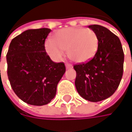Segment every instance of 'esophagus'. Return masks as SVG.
<instances>
[{"label": "esophagus", "mask_w": 132, "mask_h": 132, "mask_svg": "<svg viewBox=\"0 0 132 132\" xmlns=\"http://www.w3.org/2000/svg\"><path fill=\"white\" fill-rule=\"evenodd\" d=\"M65 66H66V68H67V69L72 68H73V65H72L71 64L67 63V64H65Z\"/></svg>", "instance_id": "obj_1"}]
</instances>
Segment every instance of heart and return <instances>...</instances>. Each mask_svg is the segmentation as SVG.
Wrapping results in <instances>:
<instances>
[{
	"label": "heart",
	"instance_id": "b5f03b06",
	"mask_svg": "<svg viewBox=\"0 0 132 132\" xmlns=\"http://www.w3.org/2000/svg\"><path fill=\"white\" fill-rule=\"evenodd\" d=\"M98 43V37L92 29L71 27L59 31L54 36V41L47 39L45 48L56 61L61 60L64 55V51H67L73 61L85 62L95 55Z\"/></svg>",
	"mask_w": 132,
	"mask_h": 132
}]
</instances>
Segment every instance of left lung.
Segmentation results:
<instances>
[{
    "instance_id": "left-lung-1",
    "label": "left lung",
    "mask_w": 132,
    "mask_h": 132,
    "mask_svg": "<svg viewBox=\"0 0 132 132\" xmlns=\"http://www.w3.org/2000/svg\"><path fill=\"white\" fill-rule=\"evenodd\" d=\"M89 28L98 37V48L91 60L75 64V85L83 98L98 102L112 95L119 86L123 73L124 53L120 39L99 25Z\"/></svg>"
}]
</instances>
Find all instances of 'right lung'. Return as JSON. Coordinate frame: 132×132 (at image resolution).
<instances>
[{
    "instance_id": "add662e5",
    "label": "right lung",
    "mask_w": 132,
    "mask_h": 132,
    "mask_svg": "<svg viewBox=\"0 0 132 132\" xmlns=\"http://www.w3.org/2000/svg\"><path fill=\"white\" fill-rule=\"evenodd\" d=\"M51 29L26 30L13 39L6 54L7 75L14 93L34 106L48 104L55 97L65 73L63 62H53L45 49Z\"/></svg>"
}]
</instances>
